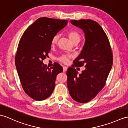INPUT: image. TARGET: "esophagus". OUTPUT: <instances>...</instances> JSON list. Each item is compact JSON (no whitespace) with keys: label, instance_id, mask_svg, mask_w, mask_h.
I'll return each instance as SVG.
<instances>
[{"label":"esophagus","instance_id":"34e87169","mask_svg":"<svg viewBox=\"0 0 128 128\" xmlns=\"http://www.w3.org/2000/svg\"><path fill=\"white\" fill-rule=\"evenodd\" d=\"M67 70V67H65V66H64L63 67V71L64 72H66Z\"/></svg>","mask_w":128,"mask_h":128}]
</instances>
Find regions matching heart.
I'll use <instances>...</instances> for the list:
<instances>
[{
	"instance_id": "obj_1",
	"label": "heart",
	"mask_w": 128,
	"mask_h": 128,
	"mask_svg": "<svg viewBox=\"0 0 128 128\" xmlns=\"http://www.w3.org/2000/svg\"><path fill=\"white\" fill-rule=\"evenodd\" d=\"M67 35L68 38H70V41L72 42L73 44L74 43H78L80 40L81 36L78 32H77L76 30H70L67 32ZM60 38V35L58 34L55 35L52 40V45H55L57 44L58 40ZM72 56L69 55H64L59 58L60 61L63 62L64 64H67L69 62Z\"/></svg>"
}]
</instances>
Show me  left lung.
Wrapping results in <instances>:
<instances>
[{"mask_svg": "<svg viewBox=\"0 0 128 128\" xmlns=\"http://www.w3.org/2000/svg\"><path fill=\"white\" fill-rule=\"evenodd\" d=\"M70 22L83 30L85 42L74 64L68 68L67 87L75 101L85 103L94 98L104 86L112 66V54L107 35L97 22L91 20ZM83 66L86 68L79 74L73 68Z\"/></svg>", "mask_w": 128, "mask_h": 128, "instance_id": "8db88e82", "label": "left lung"}]
</instances>
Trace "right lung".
<instances>
[{
  "instance_id": "1",
  "label": "right lung",
  "mask_w": 128,
  "mask_h": 128,
  "mask_svg": "<svg viewBox=\"0 0 128 128\" xmlns=\"http://www.w3.org/2000/svg\"><path fill=\"white\" fill-rule=\"evenodd\" d=\"M67 20L39 18L25 31L20 40L15 64L23 88L35 100L48 98L53 92L58 64L50 69L43 63L51 49L53 37L67 26Z\"/></svg>"
}]
</instances>
